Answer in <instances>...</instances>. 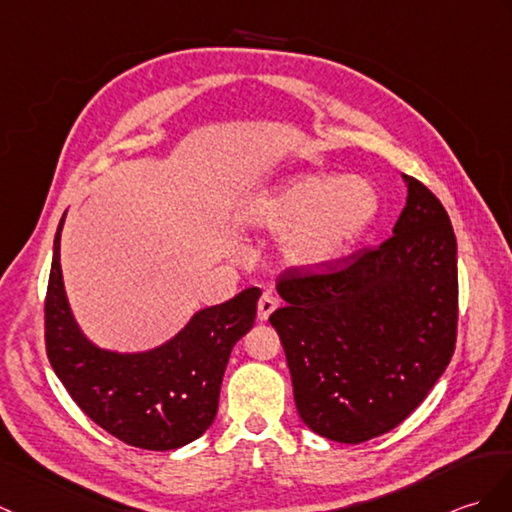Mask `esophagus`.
I'll use <instances>...</instances> for the list:
<instances>
[{
  "mask_svg": "<svg viewBox=\"0 0 512 512\" xmlns=\"http://www.w3.org/2000/svg\"><path fill=\"white\" fill-rule=\"evenodd\" d=\"M279 307V299L272 292H264L261 294V299H259V303H257V318L259 320H268L270 318V314L275 312Z\"/></svg>",
  "mask_w": 512,
  "mask_h": 512,
  "instance_id": "34e87169",
  "label": "esophagus"
}]
</instances>
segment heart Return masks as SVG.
<instances>
[{
  "label": "heart",
  "instance_id": "1",
  "mask_svg": "<svg viewBox=\"0 0 512 512\" xmlns=\"http://www.w3.org/2000/svg\"><path fill=\"white\" fill-rule=\"evenodd\" d=\"M379 196L364 176L296 174L246 207V224L281 233L279 251L296 268L340 259L375 222Z\"/></svg>",
  "mask_w": 512,
  "mask_h": 512
}]
</instances>
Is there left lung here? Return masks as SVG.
I'll list each match as a JSON object with an SVG mask.
<instances>
[{
  "instance_id": "obj_1",
  "label": "left lung",
  "mask_w": 512,
  "mask_h": 512,
  "mask_svg": "<svg viewBox=\"0 0 512 512\" xmlns=\"http://www.w3.org/2000/svg\"><path fill=\"white\" fill-rule=\"evenodd\" d=\"M406 207L392 237L342 270H285V307L270 316L312 432L364 443L406 421L456 344L458 259L445 207L403 174Z\"/></svg>"
}]
</instances>
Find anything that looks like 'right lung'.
<instances>
[{"instance_id":"1","label":"right lung","mask_w":512,"mask_h":512,"mask_svg":"<svg viewBox=\"0 0 512 512\" xmlns=\"http://www.w3.org/2000/svg\"><path fill=\"white\" fill-rule=\"evenodd\" d=\"M45 296V349L54 373L87 417L126 445L168 451L196 441L216 419L231 349L255 323L259 288L196 312L161 347L100 349L78 327L65 294L61 231Z\"/></svg>"}]
</instances>
